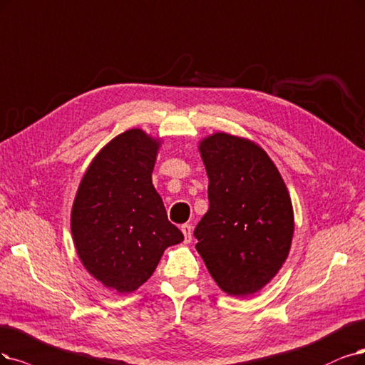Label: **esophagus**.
Listing matches in <instances>:
<instances>
[{
    "mask_svg": "<svg viewBox=\"0 0 365 365\" xmlns=\"http://www.w3.org/2000/svg\"><path fill=\"white\" fill-rule=\"evenodd\" d=\"M182 233L185 236V242L186 244H190L191 239H192V227L190 224H183L182 225Z\"/></svg>",
    "mask_w": 365,
    "mask_h": 365,
    "instance_id": "esophagus-1",
    "label": "esophagus"
}]
</instances>
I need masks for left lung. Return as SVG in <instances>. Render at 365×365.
<instances>
[{
    "label": "left lung",
    "instance_id": "8db88e82",
    "mask_svg": "<svg viewBox=\"0 0 365 365\" xmlns=\"http://www.w3.org/2000/svg\"><path fill=\"white\" fill-rule=\"evenodd\" d=\"M209 178V210L197 224V251L228 294L248 296L286 262L293 236L287 187L264 150L215 133L200 145Z\"/></svg>",
    "mask_w": 365,
    "mask_h": 365
}]
</instances>
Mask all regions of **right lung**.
I'll return each instance as SVG.
<instances>
[{
	"label": "right lung",
	"mask_w": 365,
	"mask_h": 365,
	"mask_svg": "<svg viewBox=\"0 0 365 365\" xmlns=\"http://www.w3.org/2000/svg\"><path fill=\"white\" fill-rule=\"evenodd\" d=\"M158 143L130 129L93 159L75 198L72 235L81 262L108 289L137 290L183 235L152 185Z\"/></svg>",
	"instance_id": "add662e5"
}]
</instances>
